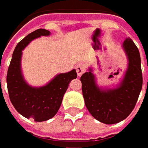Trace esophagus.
<instances>
[{"instance_id":"obj_1","label":"esophagus","mask_w":148,"mask_h":148,"mask_svg":"<svg viewBox=\"0 0 148 148\" xmlns=\"http://www.w3.org/2000/svg\"><path fill=\"white\" fill-rule=\"evenodd\" d=\"M86 68H87V66L86 65L85 63L78 64V65L76 66V71H77V76H78V77H81L83 73L86 71Z\"/></svg>"}]
</instances>
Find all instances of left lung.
Wrapping results in <instances>:
<instances>
[{
    "mask_svg": "<svg viewBox=\"0 0 148 148\" xmlns=\"http://www.w3.org/2000/svg\"><path fill=\"white\" fill-rule=\"evenodd\" d=\"M123 48L128 57V66L118 87L108 90L99 88L90 69L81 77L83 97L87 110L95 119L106 124L120 122L131 114L143 86L138 49L130 38L124 40Z\"/></svg>",
    "mask_w": 148,
    "mask_h": 148,
    "instance_id": "obj_1",
    "label": "left lung"
}]
</instances>
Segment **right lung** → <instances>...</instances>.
<instances>
[{"label": "right lung", "mask_w": 148, "mask_h": 148, "mask_svg": "<svg viewBox=\"0 0 148 148\" xmlns=\"http://www.w3.org/2000/svg\"><path fill=\"white\" fill-rule=\"evenodd\" d=\"M49 34V30L38 29L24 38L14 49L6 77L9 96L14 109L21 115L34 119L36 122L49 120L57 114L69 83L77 77L73 69L57 75L41 87H32L24 80L20 67L22 50L34 38Z\"/></svg>", "instance_id": "obj_1"}]
</instances>
